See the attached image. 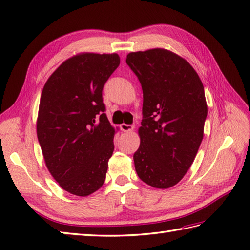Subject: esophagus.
Listing matches in <instances>:
<instances>
[{"label": "esophagus", "mask_w": 250, "mask_h": 250, "mask_svg": "<svg viewBox=\"0 0 250 250\" xmlns=\"http://www.w3.org/2000/svg\"><path fill=\"white\" fill-rule=\"evenodd\" d=\"M135 128L134 125H125V124H122L120 125V129L124 131V132H131L133 131V129Z\"/></svg>", "instance_id": "obj_1"}]
</instances>
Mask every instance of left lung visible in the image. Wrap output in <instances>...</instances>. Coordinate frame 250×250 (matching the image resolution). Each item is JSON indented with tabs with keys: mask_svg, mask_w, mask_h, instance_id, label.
I'll use <instances>...</instances> for the list:
<instances>
[{
	"mask_svg": "<svg viewBox=\"0 0 250 250\" xmlns=\"http://www.w3.org/2000/svg\"><path fill=\"white\" fill-rule=\"evenodd\" d=\"M125 62L143 90L135 171L151 187L171 188L188 172L203 140V83L187 61L167 49L131 52Z\"/></svg>",
	"mask_w": 250,
	"mask_h": 250,
	"instance_id": "1",
	"label": "left lung"
}]
</instances>
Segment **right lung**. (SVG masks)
Segmentation results:
<instances>
[{"label":"right lung","mask_w":250,"mask_h":250,"mask_svg":"<svg viewBox=\"0 0 250 250\" xmlns=\"http://www.w3.org/2000/svg\"><path fill=\"white\" fill-rule=\"evenodd\" d=\"M120 64L117 54H79L64 61L42 91L36 131L46 167L67 192L87 196L102 187L115 129L102 91Z\"/></svg>","instance_id":"right-lung-1"}]
</instances>
